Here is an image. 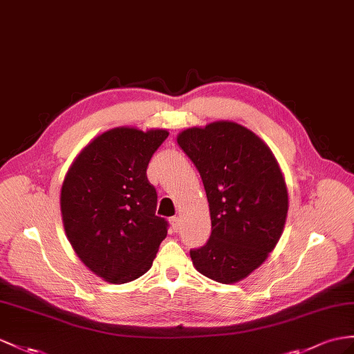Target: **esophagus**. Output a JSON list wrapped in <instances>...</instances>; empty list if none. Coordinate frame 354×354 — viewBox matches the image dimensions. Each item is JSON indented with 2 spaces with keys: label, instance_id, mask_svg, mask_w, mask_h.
I'll return each mask as SVG.
<instances>
[{
  "label": "esophagus",
  "instance_id": "obj_1",
  "mask_svg": "<svg viewBox=\"0 0 354 354\" xmlns=\"http://www.w3.org/2000/svg\"><path fill=\"white\" fill-rule=\"evenodd\" d=\"M171 227H172V230L174 231H177L178 228H180V223H182V219H180L178 216H174V218H171Z\"/></svg>",
  "mask_w": 354,
  "mask_h": 354
}]
</instances>
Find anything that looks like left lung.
<instances>
[{"label": "left lung", "instance_id": "left-lung-1", "mask_svg": "<svg viewBox=\"0 0 354 354\" xmlns=\"http://www.w3.org/2000/svg\"><path fill=\"white\" fill-rule=\"evenodd\" d=\"M177 144L200 172L212 219L210 239L192 249V263L207 278L234 283L266 261L286 225L288 194L278 160L234 122L186 129Z\"/></svg>", "mask_w": 354, "mask_h": 354}]
</instances>
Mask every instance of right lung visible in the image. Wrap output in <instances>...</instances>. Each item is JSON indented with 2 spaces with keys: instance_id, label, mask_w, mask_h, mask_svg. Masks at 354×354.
Wrapping results in <instances>:
<instances>
[{
  "instance_id": "obj_1",
  "label": "right lung",
  "mask_w": 354,
  "mask_h": 354,
  "mask_svg": "<svg viewBox=\"0 0 354 354\" xmlns=\"http://www.w3.org/2000/svg\"><path fill=\"white\" fill-rule=\"evenodd\" d=\"M165 129L142 132L114 127L84 147L62 186V218L73 251L88 269L111 283L142 277L168 222L156 216L158 194L147 167Z\"/></svg>"
}]
</instances>
